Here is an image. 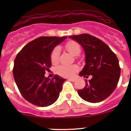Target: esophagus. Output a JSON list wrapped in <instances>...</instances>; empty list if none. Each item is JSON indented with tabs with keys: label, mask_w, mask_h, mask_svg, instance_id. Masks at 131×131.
Masks as SVG:
<instances>
[{
	"label": "esophagus",
	"mask_w": 131,
	"mask_h": 131,
	"mask_svg": "<svg viewBox=\"0 0 131 131\" xmlns=\"http://www.w3.org/2000/svg\"><path fill=\"white\" fill-rule=\"evenodd\" d=\"M68 80H70V81H72V82H75V79H68Z\"/></svg>",
	"instance_id": "obj_1"
}]
</instances>
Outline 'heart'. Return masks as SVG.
I'll return each instance as SVG.
<instances>
[{
  "label": "heart",
  "instance_id": "heart-1",
  "mask_svg": "<svg viewBox=\"0 0 131 131\" xmlns=\"http://www.w3.org/2000/svg\"><path fill=\"white\" fill-rule=\"evenodd\" d=\"M65 48L71 54L74 56H77L81 52V47L79 43L75 41H70L65 44ZM60 49L59 47H55L51 54V61L52 64H56L59 61ZM79 67L76 64L72 65H61L57 68V73L61 76L64 77H70L77 71Z\"/></svg>",
  "mask_w": 131,
  "mask_h": 131
}]
</instances>
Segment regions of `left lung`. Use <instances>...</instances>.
Instances as JSON below:
<instances>
[{
  "mask_svg": "<svg viewBox=\"0 0 131 131\" xmlns=\"http://www.w3.org/2000/svg\"><path fill=\"white\" fill-rule=\"evenodd\" d=\"M80 43L85 54V64L79 75L85 80L84 89L77 91L82 99L90 103H99L109 97L118 84L121 75L119 62L115 54L100 39L84 34L68 37Z\"/></svg>",
  "mask_w": 131,
  "mask_h": 131,
  "instance_id": "obj_1",
  "label": "left lung"
}]
</instances>
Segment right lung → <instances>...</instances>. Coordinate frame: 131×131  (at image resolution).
I'll return each instance as SVG.
<instances>
[{"mask_svg":"<svg viewBox=\"0 0 131 131\" xmlns=\"http://www.w3.org/2000/svg\"><path fill=\"white\" fill-rule=\"evenodd\" d=\"M67 36L40 37L23 47L14 59L13 73L17 87L26 101L40 107L53 104L66 79L58 75L45 77L51 67V54Z\"/></svg>","mask_w":131,"mask_h":131,"instance_id":"right-lung-1","label":"right lung"}]
</instances>
